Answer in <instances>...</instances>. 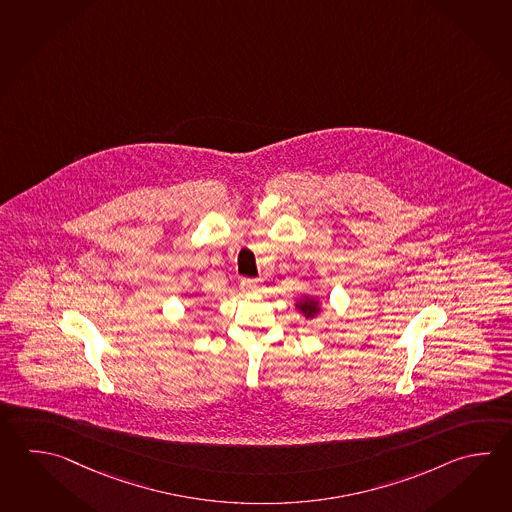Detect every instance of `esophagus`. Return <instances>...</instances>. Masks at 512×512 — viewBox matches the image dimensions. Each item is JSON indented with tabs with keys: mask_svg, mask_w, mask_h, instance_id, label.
Segmentation results:
<instances>
[{
	"mask_svg": "<svg viewBox=\"0 0 512 512\" xmlns=\"http://www.w3.org/2000/svg\"><path fill=\"white\" fill-rule=\"evenodd\" d=\"M240 290L244 293H257L259 292V281L257 279H242L240 281Z\"/></svg>",
	"mask_w": 512,
	"mask_h": 512,
	"instance_id": "obj_1",
	"label": "esophagus"
}]
</instances>
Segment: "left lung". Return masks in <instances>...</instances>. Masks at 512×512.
Listing matches in <instances>:
<instances>
[{
    "label": "left lung",
    "instance_id": "left-lung-1",
    "mask_svg": "<svg viewBox=\"0 0 512 512\" xmlns=\"http://www.w3.org/2000/svg\"><path fill=\"white\" fill-rule=\"evenodd\" d=\"M301 310L304 313H308V315H313V313L317 312V304L313 303V301H304L301 304Z\"/></svg>",
    "mask_w": 512,
    "mask_h": 512
}]
</instances>
